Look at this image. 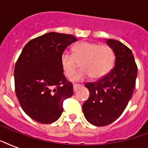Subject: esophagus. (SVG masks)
Listing matches in <instances>:
<instances>
[{"instance_id":"obj_1","label":"esophagus","mask_w":148,"mask_h":148,"mask_svg":"<svg viewBox=\"0 0 148 148\" xmlns=\"http://www.w3.org/2000/svg\"><path fill=\"white\" fill-rule=\"evenodd\" d=\"M81 84H73V88H74V91H76L79 88H81Z\"/></svg>"}]
</instances>
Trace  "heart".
I'll list each match as a JSON object with an SVG mask.
<instances>
[{"label":"heart","instance_id":"b5f03b06","mask_svg":"<svg viewBox=\"0 0 148 148\" xmlns=\"http://www.w3.org/2000/svg\"><path fill=\"white\" fill-rule=\"evenodd\" d=\"M114 62V53L106 45L82 41L72 47L71 54L64 51L60 56V66L67 77L76 71L80 64L81 71L71 77V81H83L91 77L97 80L110 72Z\"/></svg>","mask_w":148,"mask_h":148}]
</instances>
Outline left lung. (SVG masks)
I'll return each instance as SVG.
<instances>
[{"label": "left lung", "instance_id": "1", "mask_svg": "<svg viewBox=\"0 0 148 148\" xmlns=\"http://www.w3.org/2000/svg\"><path fill=\"white\" fill-rule=\"evenodd\" d=\"M106 43L115 54V66L95 82L85 84L90 97L82 106L84 117L95 126L111 124L124 112L135 88L138 67L132 51L118 40Z\"/></svg>", "mask_w": 148, "mask_h": 148}]
</instances>
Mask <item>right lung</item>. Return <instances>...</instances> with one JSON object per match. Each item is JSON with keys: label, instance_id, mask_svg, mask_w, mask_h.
I'll use <instances>...</instances> for the list:
<instances>
[{"label": "right lung", "instance_id": "1", "mask_svg": "<svg viewBox=\"0 0 148 148\" xmlns=\"http://www.w3.org/2000/svg\"><path fill=\"white\" fill-rule=\"evenodd\" d=\"M77 40L71 34L50 32L31 40L22 50L14 72L15 92L31 119L51 124L60 117L63 101L74 93L63 74L60 56Z\"/></svg>", "mask_w": 148, "mask_h": 148}]
</instances>
